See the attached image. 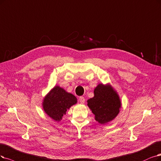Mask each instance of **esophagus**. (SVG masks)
Segmentation results:
<instances>
[{"label": "esophagus", "instance_id": "34e87169", "mask_svg": "<svg viewBox=\"0 0 161 161\" xmlns=\"http://www.w3.org/2000/svg\"><path fill=\"white\" fill-rule=\"evenodd\" d=\"M79 101H80V103H81V104L84 103H85V98L83 96H81V97H79Z\"/></svg>", "mask_w": 161, "mask_h": 161}]
</instances>
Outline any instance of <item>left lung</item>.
I'll return each mask as SVG.
<instances>
[{"mask_svg": "<svg viewBox=\"0 0 161 161\" xmlns=\"http://www.w3.org/2000/svg\"><path fill=\"white\" fill-rule=\"evenodd\" d=\"M87 105L100 124L110 122L117 117L121 107L117 93L109 84H99L94 90V97L87 100Z\"/></svg>", "mask_w": 161, "mask_h": 161, "instance_id": "1", "label": "left lung"}]
</instances>
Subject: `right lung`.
Wrapping results in <instances>:
<instances>
[{"mask_svg": "<svg viewBox=\"0 0 161 161\" xmlns=\"http://www.w3.org/2000/svg\"><path fill=\"white\" fill-rule=\"evenodd\" d=\"M76 103L77 98L73 94L57 86L45 96L42 106L47 115L54 121H59L67 110Z\"/></svg>", "mask_w": 161, "mask_h": 161, "instance_id": "add662e5", "label": "right lung"}]
</instances>
